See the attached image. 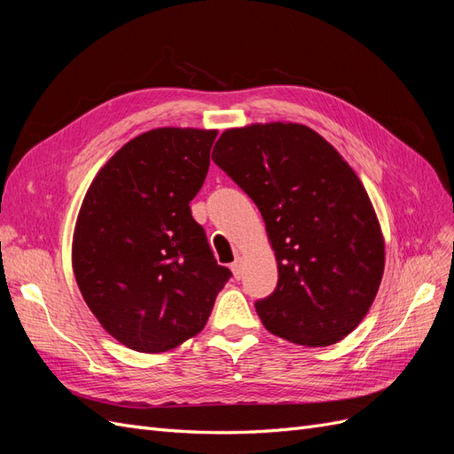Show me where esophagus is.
<instances>
[{"mask_svg": "<svg viewBox=\"0 0 454 454\" xmlns=\"http://www.w3.org/2000/svg\"><path fill=\"white\" fill-rule=\"evenodd\" d=\"M231 270H232V277H235L237 280H240L242 278V257H237L235 261H232L231 263Z\"/></svg>", "mask_w": 454, "mask_h": 454, "instance_id": "1", "label": "esophagus"}]
</instances>
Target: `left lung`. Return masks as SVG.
I'll return each instance as SVG.
<instances>
[{
	"label": "left lung",
	"mask_w": 454,
	"mask_h": 454,
	"mask_svg": "<svg viewBox=\"0 0 454 454\" xmlns=\"http://www.w3.org/2000/svg\"><path fill=\"white\" fill-rule=\"evenodd\" d=\"M214 153L257 204L277 257V290L255 303L261 322L303 347L345 339L373 305L384 272V237L358 174L299 122L227 129Z\"/></svg>",
	"instance_id": "left-lung-1"
}]
</instances>
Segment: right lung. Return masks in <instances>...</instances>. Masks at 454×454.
Returning a JSON list of instances; mask_svg holds the SVG:
<instances>
[{"instance_id":"obj_1","label":"right lung","mask_w":454,"mask_h":454,"mask_svg":"<svg viewBox=\"0 0 454 454\" xmlns=\"http://www.w3.org/2000/svg\"><path fill=\"white\" fill-rule=\"evenodd\" d=\"M215 136L180 127L136 136L96 174L79 208L72 267L81 295L136 352H167L200 333L231 278L189 206Z\"/></svg>"}]
</instances>
